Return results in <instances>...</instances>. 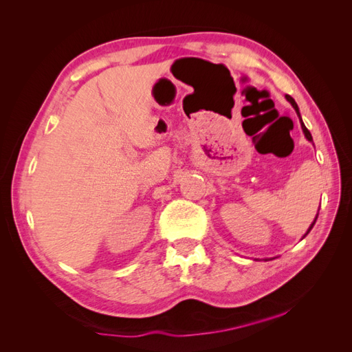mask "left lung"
I'll list each match as a JSON object with an SVG mask.
<instances>
[{
    "label": "left lung",
    "instance_id": "8db88e82",
    "mask_svg": "<svg viewBox=\"0 0 352 352\" xmlns=\"http://www.w3.org/2000/svg\"><path fill=\"white\" fill-rule=\"evenodd\" d=\"M286 100L287 101H289L291 104H292V107L295 109V111H296V114H298V117H300V120H301V127H302V131H304V135H305V138H307V140L308 141H313V136H311V133H310V131H308L307 129V127H305V124L302 123V119H301V116H300V110H298V105H296V102H295V100L291 97V95H286ZM317 219V217H316ZM314 223H316V220L311 223V226L310 228H308V230H307V233H305V235L302 236V238H305L307 235H308V232H310L311 229H313V226H314Z\"/></svg>",
    "mask_w": 352,
    "mask_h": 352
}]
</instances>
